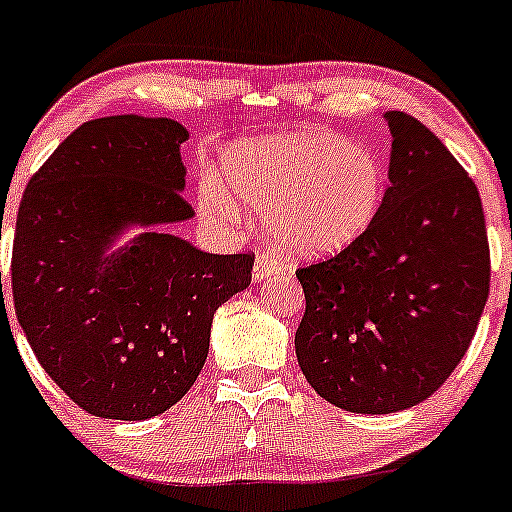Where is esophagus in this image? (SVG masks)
Segmentation results:
<instances>
[{"label":"esophagus","mask_w":512,"mask_h":512,"mask_svg":"<svg viewBox=\"0 0 512 512\" xmlns=\"http://www.w3.org/2000/svg\"><path fill=\"white\" fill-rule=\"evenodd\" d=\"M280 268V258L271 251H263V254L256 256L254 261V280L261 283V280H268L271 276H276Z\"/></svg>","instance_id":"1"}]
</instances>
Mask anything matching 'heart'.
Masks as SVG:
<instances>
[{
	"instance_id": "obj_1",
	"label": "heart",
	"mask_w": 512,
	"mask_h": 512,
	"mask_svg": "<svg viewBox=\"0 0 512 512\" xmlns=\"http://www.w3.org/2000/svg\"><path fill=\"white\" fill-rule=\"evenodd\" d=\"M222 178L241 205L268 217L280 249L298 258L351 249L373 227L388 190L376 153L332 131H295L229 146L222 153ZM226 191L217 180H205L202 210L236 214Z\"/></svg>"
}]
</instances>
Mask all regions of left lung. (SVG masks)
I'll list each match as a JSON object with an SVG mask.
<instances>
[{
  "label": "left lung",
  "mask_w": 512,
  "mask_h": 512,
  "mask_svg": "<svg viewBox=\"0 0 512 512\" xmlns=\"http://www.w3.org/2000/svg\"><path fill=\"white\" fill-rule=\"evenodd\" d=\"M386 122L390 185L378 219L351 249L295 273L302 373L327 403L364 415L408 410L452 376L491 285L474 180L415 117L386 112Z\"/></svg>",
  "instance_id": "1"
}]
</instances>
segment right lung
Returning <instances> with one entry per match:
<instances>
[{
	"instance_id": "obj_1",
	"label": "right lung",
	"mask_w": 512,
	"mask_h": 512,
	"mask_svg": "<svg viewBox=\"0 0 512 512\" xmlns=\"http://www.w3.org/2000/svg\"><path fill=\"white\" fill-rule=\"evenodd\" d=\"M185 141L175 119H92L21 197L16 320L43 371L95 417L148 420L173 408L205 366L217 307L251 283L254 254H205L156 229L195 214L180 195ZM131 223L149 232L109 252Z\"/></svg>"
}]
</instances>
